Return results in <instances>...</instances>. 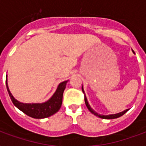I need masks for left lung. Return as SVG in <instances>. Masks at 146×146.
I'll return each mask as SVG.
<instances>
[{
    "label": "left lung",
    "instance_id": "1",
    "mask_svg": "<svg viewBox=\"0 0 146 146\" xmlns=\"http://www.w3.org/2000/svg\"><path fill=\"white\" fill-rule=\"evenodd\" d=\"M82 92H83V93H84V90H83V87H82ZM85 94V93H84ZM85 103H86V107L87 108L89 109V111L91 112L92 113H93L94 115L97 116V117H98L100 118H102V119H115V118H118L120 117H121L122 115H123L127 111H128V110L129 109H127V110H125V111H122V112H120V113H115V114H109V115H102V114H99V113H98L97 112H96V111H94L93 109L91 107H90V105L89 104V102H88V101H87V98L86 97V96H85Z\"/></svg>",
    "mask_w": 146,
    "mask_h": 146
}]
</instances>
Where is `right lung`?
Returning <instances> with one entry per match:
<instances>
[{
	"mask_svg": "<svg viewBox=\"0 0 146 146\" xmlns=\"http://www.w3.org/2000/svg\"><path fill=\"white\" fill-rule=\"evenodd\" d=\"M67 81L60 82L54 95L50 99L44 103H35V104H26L18 102L15 99L12 94L10 93L7 85V76H6V86L8 93L15 106L20 111H23L26 115L35 119H42L48 117L54 114L59 111L63 101V94Z\"/></svg>",
	"mask_w": 146,
	"mask_h": 146,
	"instance_id": "obj_1",
	"label": "right lung"
}]
</instances>
